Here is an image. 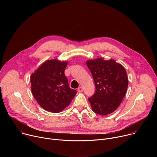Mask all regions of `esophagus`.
<instances>
[{
	"label": "esophagus",
	"instance_id": "obj_1",
	"mask_svg": "<svg viewBox=\"0 0 157 157\" xmlns=\"http://www.w3.org/2000/svg\"><path fill=\"white\" fill-rule=\"evenodd\" d=\"M78 91L79 93H82V87H79V88L78 89Z\"/></svg>",
	"mask_w": 157,
	"mask_h": 157
}]
</instances>
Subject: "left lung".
<instances>
[{"mask_svg": "<svg viewBox=\"0 0 157 157\" xmlns=\"http://www.w3.org/2000/svg\"><path fill=\"white\" fill-rule=\"evenodd\" d=\"M96 86L94 95L88 99L95 113L105 116L117 109L124 98L128 78L122 65L115 60L97 58L86 61Z\"/></svg>", "mask_w": 157, "mask_h": 157, "instance_id": "8db88e82", "label": "left lung"}]
</instances>
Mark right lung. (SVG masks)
Instances as JSON below:
<instances>
[{
  "label": "right lung",
  "mask_w": 157,
  "mask_h": 157,
  "mask_svg": "<svg viewBox=\"0 0 157 157\" xmlns=\"http://www.w3.org/2000/svg\"><path fill=\"white\" fill-rule=\"evenodd\" d=\"M67 61L56 59L44 62L30 77L32 93L38 104L57 113L68 106L77 93L64 75Z\"/></svg>",
  "instance_id": "obj_1"
}]
</instances>
